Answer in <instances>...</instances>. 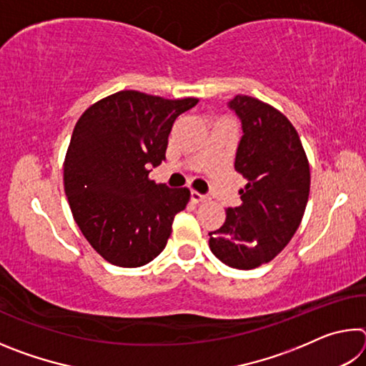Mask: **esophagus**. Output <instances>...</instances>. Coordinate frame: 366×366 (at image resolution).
<instances>
[{
  "label": "esophagus",
  "instance_id": "1",
  "mask_svg": "<svg viewBox=\"0 0 366 366\" xmlns=\"http://www.w3.org/2000/svg\"><path fill=\"white\" fill-rule=\"evenodd\" d=\"M190 198H192V202H195V203H202V202H207L209 197H208V195H205V194H200V192L192 190Z\"/></svg>",
  "mask_w": 366,
  "mask_h": 366
}]
</instances>
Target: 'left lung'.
Segmentation results:
<instances>
[{"label": "left lung", "instance_id": "8db88e82", "mask_svg": "<svg viewBox=\"0 0 366 366\" xmlns=\"http://www.w3.org/2000/svg\"><path fill=\"white\" fill-rule=\"evenodd\" d=\"M242 122L234 168L247 179L242 205L209 232V249L222 263L253 269L271 262L300 226L310 194V166L299 134L286 116L257 98L227 103Z\"/></svg>", "mask_w": 366, "mask_h": 366}]
</instances>
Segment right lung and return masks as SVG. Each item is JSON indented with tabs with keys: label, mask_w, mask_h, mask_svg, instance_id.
Here are the masks:
<instances>
[{
	"label": "right lung",
	"mask_w": 366,
	"mask_h": 366,
	"mask_svg": "<svg viewBox=\"0 0 366 366\" xmlns=\"http://www.w3.org/2000/svg\"><path fill=\"white\" fill-rule=\"evenodd\" d=\"M197 103L122 90L92 104L74 127L64 192L84 237L111 264L137 268L166 247L190 190L148 174L166 158L176 117Z\"/></svg>",
	"instance_id": "1"
}]
</instances>
